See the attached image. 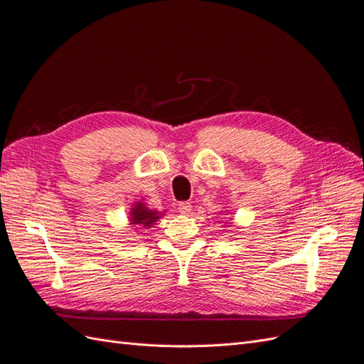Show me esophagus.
<instances>
[{
  "mask_svg": "<svg viewBox=\"0 0 364 364\" xmlns=\"http://www.w3.org/2000/svg\"><path fill=\"white\" fill-rule=\"evenodd\" d=\"M178 209L181 214H190L191 213V203L190 202H181L178 205Z\"/></svg>",
  "mask_w": 364,
  "mask_h": 364,
  "instance_id": "34e87169",
  "label": "esophagus"
}]
</instances>
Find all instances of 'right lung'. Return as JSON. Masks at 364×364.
Listing matches in <instances>:
<instances>
[{
    "label": "right lung",
    "mask_w": 364,
    "mask_h": 364,
    "mask_svg": "<svg viewBox=\"0 0 364 364\" xmlns=\"http://www.w3.org/2000/svg\"><path fill=\"white\" fill-rule=\"evenodd\" d=\"M164 213L153 211V209L147 208V205L142 203L141 200L135 202L134 206L130 208V213H129V225H132V226L138 225V226L149 229V228H151V225H155V222H158L161 215H164Z\"/></svg>",
    "instance_id": "1"
}]
</instances>
